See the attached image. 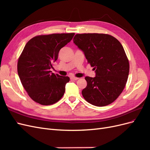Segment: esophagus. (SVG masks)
Here are the masks:
<instances>
[{"mask_svg": "<svg viewBox=\"0 0 150 150\" xmlns=\"http://www.w3.org/2000/svg\"><path fill=\"white\" fill-rule=\"evenodd\" d=\"M78 79H79L78 78H76V77H74V76L71 77V79H72V80H78Z\"/></svg>", "mask_w": 150, "mask_h": 150, "instance_id": "obj_1", "label": "esophagus"}]
</instances>
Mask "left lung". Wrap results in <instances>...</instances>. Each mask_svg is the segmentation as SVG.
<instances>
[{
    "label": "left lung",
    "mask_w": 150,
    "mask_h": 150,
    "mask_svg": "<svg viewBox=\"0 0 150 150\" xmlns=\"http://www.w3.org/2000/svg\"><path fill=\"white\" fill-rule=\"evenodd\" d=\"M73 41L96 72L94 78H85L87 86L82 91L85 100L99 107L114 102L123 91L129 71L121 44L112 35L98 33L78 34Z\"/></svg>",
    "instance_id": "left-lung-1"
}]
</instances>
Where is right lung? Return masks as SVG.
Instances as JSON below:
<instances>
[{
    "label": "right lung",
    "mask_w": 150,
    "mask_h": 150,
    "mask_svg": "<svg viewBox=\"0 0 150 150\" xmlns=\"http://www.w3.org/2000/svg\"><path fill=\"white\" fill-rule=\"evenodd\" d=\"M74 33L35 36L25 44L17 62L21 83L30 98L42 105L59 101L69 81L68 76L51 73L50 69L60 49L69 42Z\"/></svg>",
    "instance_id": "add662e5"
}]
</instances>
